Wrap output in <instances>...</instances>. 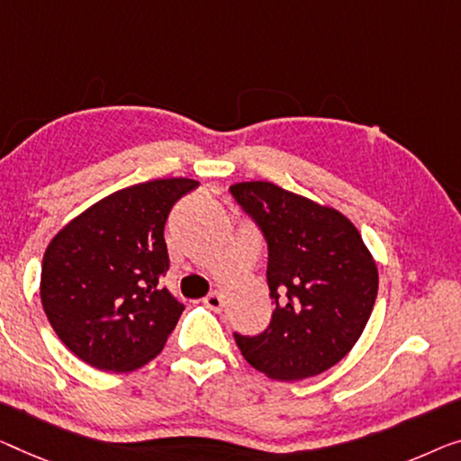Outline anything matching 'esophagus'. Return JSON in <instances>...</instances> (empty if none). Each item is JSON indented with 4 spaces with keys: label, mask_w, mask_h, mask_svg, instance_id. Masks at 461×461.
Here are the masks:
<instances>
[{
    "label": "esophagus",
    "mask_w": 461,
    "mask_h": 461,
    "mask_svg": "<svg viewBox=\"0 0 461 461\" xmlns=\"http://www.w3.org/2000/svg\"><path fill=\"white\" fill-rule=\"evenodd\" d=\"M203 302H204V306L211 308V311H221V306H223V298L219 296L217 292L207 294V296H204Z\"/></svg>",
    "instance_id": "1"
}]
</instances>
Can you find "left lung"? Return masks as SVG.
Masks as SVG:
<instances>
[{"instance_id": "obj_1", "label": "left lung", "mask_w": 461, "mask_h": 461, "mask_svg": "<svg viewBox=\"0 0 461 461\" xmlns=\"http://www.w3.org/2000/svg\"><path fill=\"white\" fill-rule=\"evenodd\" d=\"M267 242L275 311L258 335L233 333L240 352L271 379L296 381L338 364L366 327L379 273L348 217L271 182L230 188Z\"/></svg>"}]
</instances>
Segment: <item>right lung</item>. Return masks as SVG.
Masks as SVG:
<instances>
[{
  "mask_svg": "<svg viewBox=\"0 0 461 461\" xmlns=\"http://www.w3.org/2000/svg\"><path fill=\"white\" fill-rule=\"evenodd\" d=\"M198 186L153 180L103 198L55 236L41 269V302L64 346L109 373L140 368L161 352L184 312L163 285V230L174 204Z\"/></svg>",
  "mask_w": 461,
  "mask_h": 461,
  "instance_id": "obj_1",
  "label": "right lung"
}]
</instances>
